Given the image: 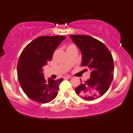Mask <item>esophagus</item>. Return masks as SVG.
<instances>
[{"label":"esophagus","instance_id":"34e87169","mask_svg":"<svg viewBox=\"0 0 133 133\" xmlns=\"http://www.w3.org/2000/svg\"><path fill=\"white\" fill-rule=\"evenodd\" d=\"M64 78H72V76H69V75H65L64 76Z\"/></svg>","mask_w":133,"mask_h":133}]
</instances>
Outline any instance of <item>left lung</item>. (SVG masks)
Here are the masks:
<instances>
[{
    "label": "left lung",
    "mask_w": 133,
    "mask_h": 133,
    "mask_svg": "<svg viewBox=\"0 0 133 133\" xmlns=\"http://www.w3.org/2000/svg\"><path fill=\"white\" fill-rule=\"evenodd\" d=\"M82 54V66L91 70V77L76 88L77 95L90 101L99 98L109 89L114 76L111 52L103 42L86 35H71Z\"/></svg>",
    "instance_id": "8db88e82"
}]
</instances>
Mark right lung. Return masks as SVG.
<instances>
[{
	"label": "right lung",
	"instance_id": "add662e5",
	"mask_svg": "<svg viewBox=\"0 0 133 133\" xmlns=\"http://www.w3.org/2000/svg\"><path fill=\"white\" fill-rule=\"evenodd\" d=\"M65 38L63 36H41L30 42L21 53L17 64L18 79L23 91L32 100L47 103L57 96L63 79L46 80L42 69Z\"/></svg>",
	"mask_w": 133,
	"mask_h": 133
}]
</instances>
